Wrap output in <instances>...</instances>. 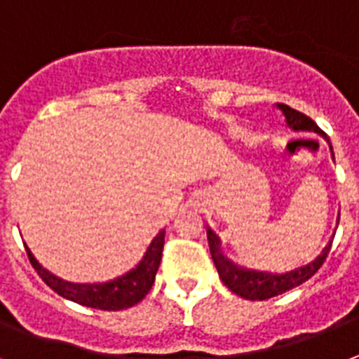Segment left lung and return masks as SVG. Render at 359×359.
Here are the masks:
<instances>
[{
	"label": "left lung",
	"instance_id": "obj_1",
	"mask_svg": "<svg viewBox=\"0 0 359 359\" xmlns=\"http://www.w3.org/2000/svg\"><path fill=\"white\" fill-rule=\"evenodd\" d=\"M278 109L283 111V114L286 116V124L295 131H316L320 135L325 133L320 130L316 122L313 118H309L307 114L295 111L292 107L284 105V103H278ZM327 139V137H325ZM339 224V220H337ZM207 239H209V248L210 256H212V262H215L216 269H218V275L222 278V283L228 286L233 294L245 297V299L250 301H264L269 299V297H275V295H280L288 290L299 286L305 280L313 277L314 273L324 265L327 254L332 250V243L330 241L325 248L322 250L318 258L311 262V264L303 265L299 269L290 271V273H284V275H273V273H259V271H250L243 269L239 265H235L233 262H229L226 256L220 250V239L216 237L210 229H207Z\"/></svg>",
	"mask_w": 359,
	"mask_h": 359
}]
</instances>
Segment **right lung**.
Returning a JSON list of instances; mask_svg holds the SVG:
<instances>
[{"label":"right lung","instance_id":"right-lung-1","mask_svg":"<svg viewBox=\"0 0 359 359\" xmlns=\"http://www.w3.org/2000/svg\"><path fill=\"white\" fill-rule=\"evenodd\" d=\"M163 239H165V231L161 229L147 248L143 259L133 269L128 271L122 277L103 284H73L62 280V278L54 277L52 273L43 269L37 264V259L34 258V254L29 252V248H26V252L34 269L37 271V275L43 278V283L50 286L58 295L90 309L122 311V309H130L137 305L139 301H143L144 295L149 294L150 288H152L156 273L160 267L161 252H163V243H165Z\"/></svg>","mask_w":359,"mask_h":359}]
</instances>
